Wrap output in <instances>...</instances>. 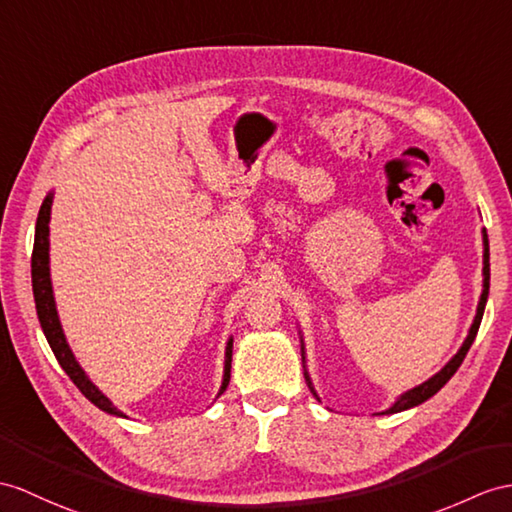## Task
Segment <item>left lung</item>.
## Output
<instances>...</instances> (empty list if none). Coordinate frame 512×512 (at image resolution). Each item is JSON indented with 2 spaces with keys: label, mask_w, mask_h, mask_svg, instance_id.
Returning <instances> with one entry per match:
<instances>
[{
  "label": "left lung",
  "mask_w": 512,
  "mask_h": 512,
  "mask_svg": "<svg viewBox=\"0 0 512 512\" xmlns=\"http://www.w3.org/2000/svg\"><path fill=\"white\" fill-rule=\"evenodd\" d=\"M482 241H484V267H482L484 282H482V295H480V302H478L476 317H473V323H471V328H469V334H467V339H465L463 347H460V350L456 352V356H454V358L450 360V363H447L439 373H434V376H432L430 380H426L423 384L415 386V389H410V391H406L404 395L397 397V402H395L391 408H386L384 413H380V415L402 413V410H408V408L419 406V404H423L426 400H430V397H432L434 393H439V391L443 389V386L447 384V380H450V378L454 376L456 369H458L460 365H463V360H465V356H467V352H469V347H471L473 339H476V334H478L480 321H482V315H484V306H486V297H489L491 269H489V236H486V230H482ZM302 360H304V341H302ZM304 376H306V382H308V386H310V391H313V395L317 397V393H315V389H313V382H310V378H308V371H304ZM317 400H319V397H317Z\"/></svg>",
  "instance_id": "1"
}]
</instances>
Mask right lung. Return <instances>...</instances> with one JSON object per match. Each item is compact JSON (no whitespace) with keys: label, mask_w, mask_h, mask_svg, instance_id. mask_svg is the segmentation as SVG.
<instances>
[{"label":"right lung","mask_w":512,"mask_h":512,"mask_svg":"<svg viewBox=\"0 0 512 512\" xmlns=\"http://www.w3.org/2000/svg\"><path fill=\"white\" fill-rule=\"evenodd\" d=\"M52 193L45 197V202L39 210V219H36V232H34V249H32V291H34V302H36V315H39L41 328L45 339L52 347V352L60 367L65 369L71 382L78 386L86 400L93 402L97 408H102L108 415L126 417L112 406L108 397L97 389V386L89 380L84 369L78 365L76 356L69 350V343L65 339V332H62L60 319L56 313V302H54V291H52V278H49V213H52ZM230 369H232V339L226 345V365H223V382L219 395L226 391L230 382Z\"/></svg>","instance_id":"right-lung-1"}]
</instances>
